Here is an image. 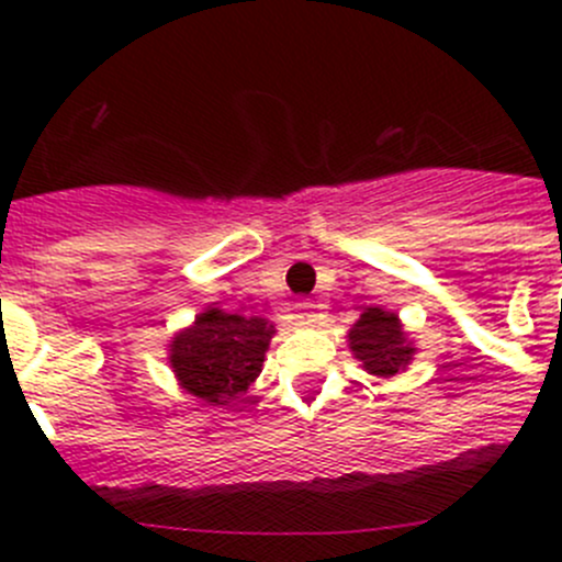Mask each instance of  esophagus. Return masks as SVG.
I'll use <instances>...</instances> for the list:
<instances>
[{
  "mask_svg": "<svg viewBox=\"0 0 562 562\" xmlns=\"http://www.w3.org/2000/svg\"><path fill=\"white\" fill-rule=\"evenodd\" d=\"M296 310H299V321H302V323H315L317 321L315 302H310V299H302V302L296 304Z\"/></svg>",
  "mask_w": 562,
  "mask_h": 562,
  "instance_id": "esophagus-1",
  "label": "esophagus"
}]
</instances>
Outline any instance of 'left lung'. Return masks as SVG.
Segmentation results:
<instances>
[{"label": "left lung", "mask_w": 562, "mask_h": 562, "mask_svg": "<svg viewBox=\"0 0 562 562\" xmlns=\"http://www.w3.org/2000/svg\"><path fill=\"white\" fill-rule=\"evenodd\" d=\"M350 350L370 375L391 378L411 364L413 342L402 331L400 317L381 307H367L348 331Z\"/></svg>", "instance_id": "1"}]
</instances>
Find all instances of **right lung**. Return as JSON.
Returning <instances> with one entry per match:
<instances>
[{
  "instance_id": "obj_1",
  "label": "right lung",
  "mask_w": 562,
  "mask_h": 562,
  "mask_svg": "<svg viewBox=\"0 0 562 562\" xmlns=\"http://www.w3.org/2000/svg\"><path fill=\"white\" fill-rule=\"evenodd\" d=\"M271 334L274 326L266 317L209 307L171 339L168 361L187 394L209 405H231L260 375Z\"/></svg>"
}]
</instances>
